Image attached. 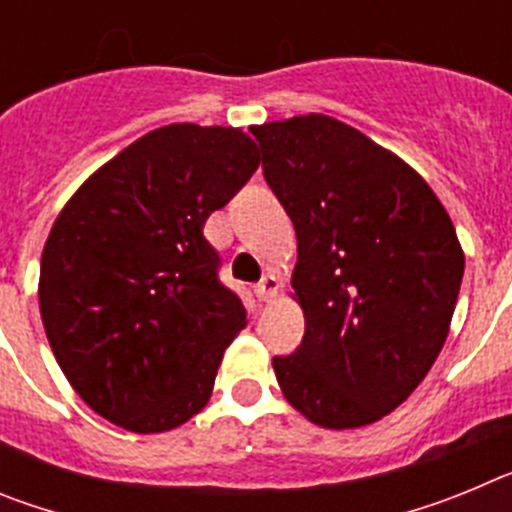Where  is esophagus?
<instances>
[{"mask_svg": "<svg viewBox=\"0 0 512 512\" xmlns=\"http://www.w3.org/2000/svg\"><path fill=\"white\" fill-rule=\"evenodd\" d=\"M277 292H279V279L274 277V274H266V277L256 284V297H259L261 302H269L271 297H277Z\"/></svg>", "mask_w": 512, "mask_h": 512, "instance_id": "esophagus-1", "label": "esophagus"}]
</instances>
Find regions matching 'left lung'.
Returning <instances> with one entry per match:
<instances>
[{"mask_svg": "<svg viewBox=\"0 0 512 512\" xmlns=\"http://www.w3.org/2000/svg\"><path fill=\"white\" fill-rule=\"evenodd\" d=\"M264 179L297 233L305 336L274 356L284 397L323 428L402 405L449 336L464 251L423 176L356 128L300 115L251 128Z\"/></svg>", "mask_w": 512, "mask_h": 512, "instance_id": "1", "label": "left lung"}]
</instances>
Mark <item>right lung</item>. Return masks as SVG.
<instances>
[{
	"label": "right lung",
	"instance_id": "right-lung-1",
	"mask_svg": "<svg viewBox=\"0 0 512 512\" xmlns=\"http://www.w3.org/2000/svg\"><path fill=\"white\" fill-rule=\"evenodd\" d=\"M259 169L241 128L151 130L76 189L40 259V318L76 395L133 433L200 413L246 328L207 217Z\"/></svg>",
	"mask_w": 512,
	"mask_h": 512
}]
</instances>
